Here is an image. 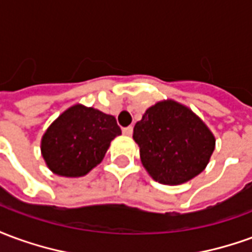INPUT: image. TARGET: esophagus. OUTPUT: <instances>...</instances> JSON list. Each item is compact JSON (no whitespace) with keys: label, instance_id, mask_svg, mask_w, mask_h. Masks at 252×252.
<instances>
[{"label":"esophagus","instance_id":"esophagus-1","mask_svg":"<svg viewBox=\"0 0 252 252\" xmlns=\"http://www.w3.org/2000/svg\"><path fill=\"white\" fill-rule=\"evenodd\" d=\"M132 132H133V128H132L131 126L123 128V133H124V135H126V136H131Z\"/></svg>","mask_w":252,"mask_h":252}]
</instances>
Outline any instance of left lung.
<instances>
[{
	"mask_svg": "<svg viewBox=\"0 0 252 252\" xmlns=\"http://www.w3.org/2000/svg\"><path fill=\"white\" fill-rule=\"evenodd\" d=\"M140 159L154 180L180 185L205 169L215 150L208 126L184 105L158 102L146 110L133 128Z\"/></svg>",
	"mask_w": 252,
	"mask_h": 252,
	"instance_id": "1",
	"label": "left lung"
}]
</instances>
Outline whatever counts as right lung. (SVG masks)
Here are the masks:
<instances>
[{
  "mask_svg": "<svg viewBox=\"0 0 252 252\" xmlns=\"http://www.w3.org/2000/svg\"><path fill=\"white\" fill-rule=\"evenodd\" d=\"M121 135L113 116L75 105L63 112L41 139L47 166L62 177H81L104 159L110 142Z\"/></svg>",
  "mask_w": 252,
  "mask_h": 252,
  "instance_id": "add662e5",
  "label": "right lung"
}]
</instances>
